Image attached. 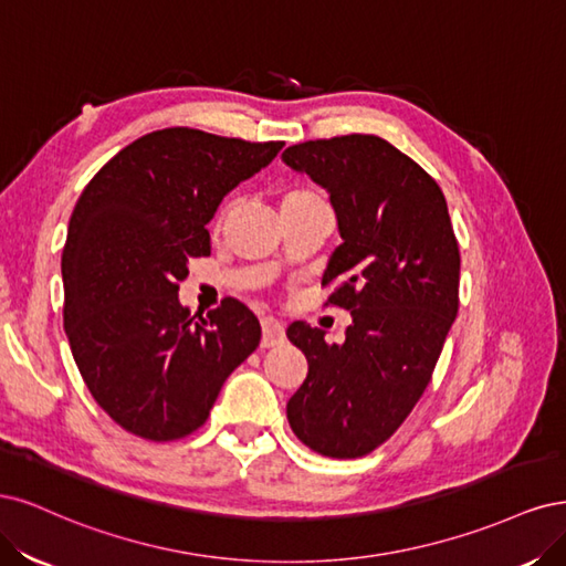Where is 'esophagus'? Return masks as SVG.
<instances>
[{
  "label": "esophagus",
  "instance_id": "34e87169",
  "mask_svg": "<svg viewBox=\"0 0 566 566\" xmlns=\"http://www.w3.org/2000/svg\"><path fill=\"white\" fill-rule=\"evenodd\" d=\"M261 329H263V338H261V348H272L284 340V326L282 322L272 319V317H263L261 319Z\"/></svg>",
  "mask_w": 566,
  "mask_h": 566
}]
</instances>
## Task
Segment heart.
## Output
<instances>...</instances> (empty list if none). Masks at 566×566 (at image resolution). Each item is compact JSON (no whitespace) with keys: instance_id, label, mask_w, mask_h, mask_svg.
<instances>
[{"instance_id":"heart-1","label":"heart","mask_w":566,"mask_h":566,"mask_svg":"<svg viewBox=\"0 0 566 566\" xmlns=\"http://www.w3.org/2000/svg\"><path fill=\"white\" fill-rule=\"evenodd\" d=\"M315 199H324L319 192H315L313 188H289L282 197V207H294V205H307V202H315Z\"/></svg>"}]
</instances>
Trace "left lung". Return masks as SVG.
I'll return each instance as SVG.
<instances>
[{"label": "left lung", "instance_id": "8db88e82", "mask_svg": "<svg viewBox=\"0 0 566 566\" xmlns=\"http://www.w3.org/2000/svg\"><path fill=\"white\" fill-rule=\"evenodd\" d=\"M286 167L329 192L343 244L322 284L350 310L343 343L289 324L307 376L286 402L298 440L329 459H357L402 426L428 388L459 313L461 253L440 186L378 136L291 145Z\"/></svg>", "mask_w": 566, "mask_h": 566}]
</instances>
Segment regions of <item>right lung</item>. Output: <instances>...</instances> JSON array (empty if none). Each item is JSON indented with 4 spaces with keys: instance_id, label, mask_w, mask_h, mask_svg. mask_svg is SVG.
Listing matches in <instances>:
<instances>
[{
    "instance_id": "add662e5",
    "label": "right lung",
    "mask_w": 566,
    "mask_h": 566,
    "mask_svg": "<svg viewBox=\"0 0 566 566\" xmlns=\"http://www.w3.org/2000/svg\"><path fill=\"white\" fill-rule=\"evenodd\" d=\"M282 145L174 126L126 145L84 188L61 261L63 322L88 392L124 430L153 442L195 432L259 348L244 303L190 315L178 282L211 253L207 226L223 197Z\"/></svg>"
}]
</instances>
